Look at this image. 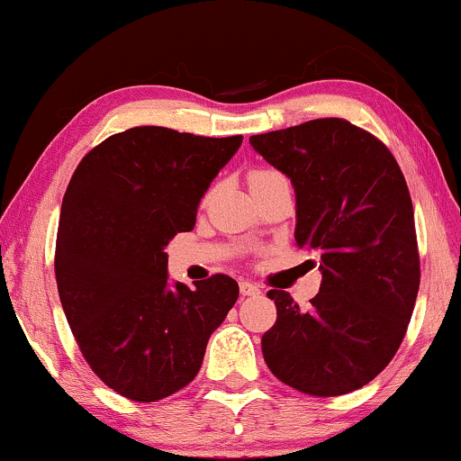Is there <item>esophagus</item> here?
Wrapping results in <instances>:
<instances>
[{
    "mask_svg": "<svg viewBox=\"0 0 461 461\" xmlns=\"http://www.w3.org/2000/svg\"><path fill=\"white\" fill-rule=\"evenodd\" d=\"M240 294H242V297H258V294H260V285H256L253 282H247V279H242V282H240Z\"/></svg>",
    "mask_w": 461,
    "mask_h": 461,
    "instance_id": "1",
    "label": "esophagus"
}]
</instances>
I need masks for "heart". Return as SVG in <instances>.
I'll list each match as a JSON object with an SVG mask.
<instances>
[{"label":"heart","mask_w":461,"mask_h":461,"mask_svg":"<svg viewBox=\"0 0 461 461\" xmlns=\"http://www.w3.org/2000/svg\"><path fill=\"white\" fill-rule=\"evenodd\" d=\"M273 177H279V173L275 171H253L251 176H249V186H256V184H262V182H268V179Z\"/></svg>","instance_id":"heart-1"}]
</instances>
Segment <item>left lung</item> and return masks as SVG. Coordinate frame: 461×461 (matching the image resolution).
Returning <instances> with one entry per match:
<instances>
[{"instance_id": "1", "label": "left lung", "mask_w": 461, "mask_h": 461, "mask_svg": "<svg viewBox=\"0 0 461 461\" xmlns=\"http://www.w3.org/2000/svg\"><path fill=\"white\" fill-rule=\"evenodd\" d=\"M290 179L297 247L321 258V290L301 310L271 290L277 321L264 362L299 393L338 396L373 382L394 357L414 312V208L394 156L345 119H314L249 139Z\"/></svg>"}]
</instances>
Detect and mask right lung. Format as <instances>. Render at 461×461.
I'll return each instance as SVG.
<instances>
[{"label":"right lung","mask_w":461,"mask_h":461,"mask_svg":"<svg viewBox=\"0 0 461 461\" xmlns=\"http://www.w3.org/2000/svg\"><path fill=\"white\" fill-rule=\"evenodd\" d=\"M242 136L142 125L110 136L68 182L56 240L62 310L88 366L151 403L197 377L210 336L238 299L227 275L168 282V242L190 231L205 190Z\"/></svg>","instance_id":"add662e5"}]
</instances>
